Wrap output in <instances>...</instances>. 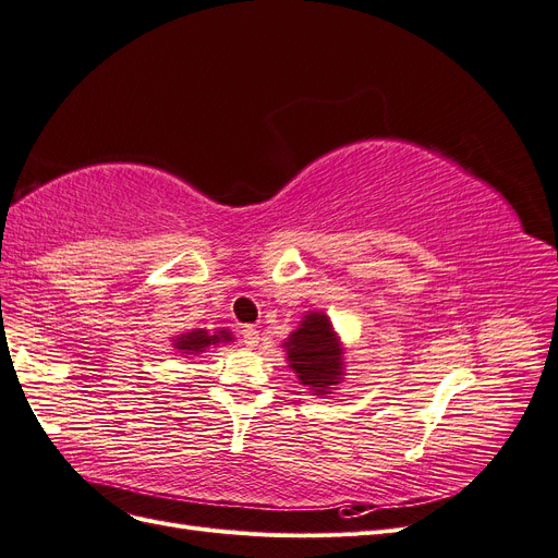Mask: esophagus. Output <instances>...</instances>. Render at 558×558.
Returning a JSON list of instances; mask_svg holds the SVG:
<instances>
[{
	"instance_id": "1",
	"label": "esophagus",
	"mask_w": 558,
	"mask_h": 558,
	"mask_svg": "<svg viewBox=\"0 0 558 558\" xmlns=\"http://www.w3.org/2000/svg\"><path fill=\"white\" fill-rule=\"evenodd\" d=\"M242 340H244V344L246 347H258V342H260V335H258V330L253 328V326H244L242 328Z\"/></svg>"
}]
</instances>
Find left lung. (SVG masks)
<instances>
[{
	"label": "left lung",
	"instance_id": "left-lung-1",
	"mask_svg": "<svg viewBox=\"0 0 558 558\" xmlns=\"http://www.w3.org/2000/svg\"><path fill=\"white\" fill-rule=\"evenodd\" d=\"M283 347L300 384L310 386L314 396L330 393L328 388L340 384L344 349L324 312H310Z\"/></svg>",
	"mask_w": 558,
	"mask_h": 558
}]
</instances>
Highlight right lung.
Returning a JSON list of instances; mask_svg holds the SVG:
<instances>
[{
  "label": "right lung",
  "instance_id": "1",
  "mask_svg": "<svg viewBox=\"0 0 558 558\" xmlns=\"http://www.w3.org/2000/svg\"><path fill=\"white\" fill-rule=\"evenodd\" d=\"M218 342H232V335L228 330H218L214 335H209L207 330H191L183 332L174 340V349H179L181 353H202L207 347L218 344Z\"/></svg>",
  "mask_w": 558,
  "mask_h": 558
}]
</instances>
